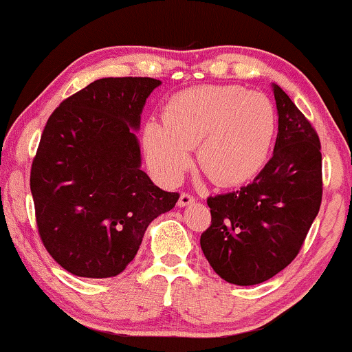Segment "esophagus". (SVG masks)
I'll return each instance as SVG.
<instances>
[{
  "label": "esophagus",
  "instance_id": "esophagus-1",
  "mask_svg": "<svg viewBox=\"0 0 352 352\" xmlns=\"http://www.w3.org/2000/svg\"><path fill=\"white\" fill-rule=\"evenodd\" d=\"M192 203H195V197L192 193H180V198H179V206H188L192 205Z\"/></svg>",
  "mask_w": 352,
  "mask_h": 352
}]
</instances>
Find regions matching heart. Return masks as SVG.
I'll use <instances>...</instances> for the list:
<instances>
[{
	"label": "heart",
	"instance_id": "obj_1",
	"mask_svg": "<svg viewBox=\"0 0 352 352\" xmlns=\"http://www.w3.org/2000/svg\"><path fill=\"white\" fill-rule=\"evenodd\" d=\"M162 120L144 126L142 146L151 167L168 184L182 179L190 151L198 146V168L214 185H243L267 164L277 133L269 96L238 85H200L175 93Z\"/></svg>",
	"mask_w": 352,
	"mask_h": 352
}]
</instances>
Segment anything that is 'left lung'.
I'll use <instances>...</instances> for the list:
<instances>
[{
    "label": "left lung",
    "mask_w": 352,
    "mask_h": 352,
    "mask_svg": "<svg viewBox=\"0 0 352 352\" xmlns=\"http://www.w3.org/2000/svg\"><path fill=\"white\" fill-rule=\"evenodd\" d=\"M278 133L272 159L252 184L210 197L211 226L201 251L219 277L256 285L297 257L323 195L321 144L285 91L274 85Z\"/></svg>",
    "instance_id": "8db88e82"
}]
</instances>
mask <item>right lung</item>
I'll use <instances>...</instances> for the list:
<instances>
[{
  "label": "right lung",
  "instance_id": "right-lung-1",
  "mask_svg": "<svg viewBox=\"0 0 352 352\" xmlns=\"http://www.w3.org/2000/svg\"><path fill=\"white\" fill-rule=\"evenodd\" d=\"M159 85L149 77L100 78L50 114L32 160L31 193L42 244L70 274H121L152 219L179 200L141 170L135 131Z\"/></svg>",
  "mask_w": 352,
  "mask_h": 352
}]
</instances>
